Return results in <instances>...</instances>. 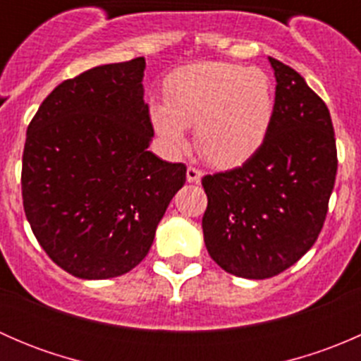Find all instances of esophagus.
<instances>
[{"instance_id":"34e87169","label":"esophagus","mask_w":361,"mask_h":361,"mask_svg":"<svg viewBox=\"0 0 361 361\" xmlns=\"http://www.w3.org/2000/svg\"><path fill=\"white\" fill-rule=\"evenodd\" d=\"M202 171L199 169V167H194V166H188L187 167V180L190 181V183H199L202 178Z\"/></svg>"}]
</instances>
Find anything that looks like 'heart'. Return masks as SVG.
Returning a JSON list of instances; mask_svg holds the SVG:
<instances>
[{
  "label": "heart",
  "instance_id": "1",
  "mask_svg": "<svg viewBox=\"0 0 361 361\" xmlns=\"http://www.w3.org/2000/svg\"><path fill=\"white\" fill-rule=\"evenodd\" d=\"M274 85L267 73L227 63L180 69L166 89V106L152 108V123L174 152L195 127L201 154L216 166L245 162L260 148L274 116Z\"/></svg>",
  "mask_w": 361,
  "mask_h": 361
}]
</instances>
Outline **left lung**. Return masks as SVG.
Listing matches in <instances>:
<instances>
[{"label":"left lung","instance_id":"1","mask_svg":"<svg viewBox=\"0 0 361 361\" xmlns=\"http://www.w3.org/2000/svg\"><path fill=\"white\" fill-rule=\"evenodd\" d=\"M274 116L243 166L206 174L202 216L207 253L239 278L265 279L300 260L325 224L337 174V147L325 101L281 61Z\"/></svg>","mask_w":361,"mask_h":361}]
</instances>
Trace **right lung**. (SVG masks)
I'll return each instance as SVG.
<instances>
[{"label": "right lung", "instance_id": "1", "mask_svg": "<svg viewBox=\"0 0 361 361\" xmlns=\"http://www.w3.org/2000/svg\"><path fill=\"white\" fill-rule=\"evenodd\" d=\"M143 69L136 57L64 80L27 126L25 216L45 253L76 278L136 267L187 180L185 164L148 152L154 126Z\"/></svg>", "mask_w": 361, "mask_h": 361}]
</instances>
